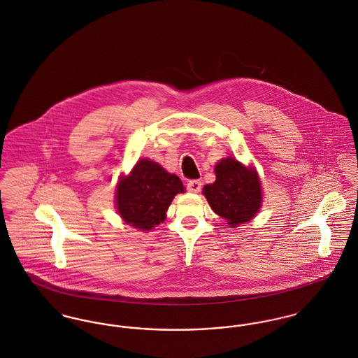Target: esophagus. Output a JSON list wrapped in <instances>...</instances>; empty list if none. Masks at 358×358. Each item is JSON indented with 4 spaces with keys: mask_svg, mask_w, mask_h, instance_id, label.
I'll return each instance as SVG.
<instances>
[{
    "mask_svg": "<svg viewBox=\"0 0 358 358\" xmlns=\"http://www.w3.org/2000/svg\"><path fill=\"white\" fill-rule=\"evenodd\" d=\"M187 189L192 193H199L201 190V182L199 180H190L187 181Z\"/></svg>",
    "mask_w": 358,
    "mask_h": 358,
    "instance_id": "34e87169",
    "label": "esophagus"
}]
</instances>
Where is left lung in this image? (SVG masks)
Returning a JSON list of instances; mask_svg holds the SVG:
<instances>
[{"label":"left lung","mask_w":358,"mask_h":358,"mask_svg":"<svg viewBox=\"0 0 358 358\" xmlns=\"http://www.w3.org/2000/svg\"><path fill=\"white\" fill-rule=\"evenodd\" d=\"M216 181L205 185L204 194L216 215L231 227L251 220L262 205L257 173L244 168L238 159H222L216 168Z\"/></svg>","instance_id":"obj_1"}]
</instances>
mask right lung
<instances>
[{
  "instance_id": "1",
  "label": "right lung",
  "mask_w": 358,
  "mask_h": 358,
  "mask_svg": "<svg viewBox=\"0 0 358 358\" xmlns=\"http://www.w3.org/2000/svg\"><path fill=\"white\" fill-rule=\"evenodd\" d=\"M184 192L181 180L150 159L136 162L129 177L117 189V208L127 224L149 231L165 220V213L177 193Z\"/></svg>"
}]
</instances>
